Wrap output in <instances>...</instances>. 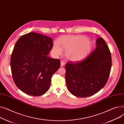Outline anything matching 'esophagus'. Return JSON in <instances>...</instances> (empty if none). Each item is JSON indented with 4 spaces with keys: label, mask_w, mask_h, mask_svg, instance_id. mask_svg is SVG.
Returning <instances> with one entry per match:
<instances>
[{
    "label": "esophagus",
    "mask_w": 124,
    "mask_h": 124,
    "mask_svg": "<svg viewBox=\"0 0 124 124\" xmlns=\"http://www.w3.org/2000/svg\"><path fill=\"white\" fill-rule=\"evenodd\" d=\"M64 65H65V62L63 61H61V66L63 67Z\"/></svg>",
    "instance_id": "34e87169"
}]
</instances>
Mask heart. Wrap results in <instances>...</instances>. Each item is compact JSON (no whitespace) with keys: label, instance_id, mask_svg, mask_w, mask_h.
<instances>
[{"label":"heart","instance_id":"b5f03b06","mask_svg":"<svg viewBox=\"0 0 124 124\" xmlns=\"http://www.w3.org/2000/svg\"><path fill=\"white\" fill-rule=\"evenodd\" d=\"M60 46L65 49V55L73 61H79L85 59L92 49V43L86 37L82 35H66L61 37L53 46L56 54L61 52Z\"/></svg>","mask_w":124,"mask_h":124}]
</instances>
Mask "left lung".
Masks as SVG:
<instances>
[{
  "mask_svg": "<svg viewBox=\"0 0 124 124\" xmlns=\"http://www.w3.org/2000/svg\"><path fill=\"white\" fill-rule=\"evenodd\" d=\"M96 48L82 61H70L65 65V80L69 91L79 97L98 92L108 81L112 67L110 51L105 41L99 37Z\"/></svg>",
  "mask_w": 124,
  "mask_h": 124,
  "instance_id": "left-lung-1",
  "label": "left lung"
}]
</instances>
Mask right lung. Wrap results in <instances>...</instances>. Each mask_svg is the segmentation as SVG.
<instances>
[{
  "instance_id": "1",
  "label": "right lung",
  "mask_w": 124,
  "mask_h": 124,
  "mask_svg": "<svg viewBox=\"0 0 124 124\" xmlns=\"http://www.w3.org/2000/svg\"><path fill=\"white\" fill-rule=\"evenodd\" d=\"M50 37L35 32L21 36L15 43L10 59L15 85L28 95L45 94L52 75L60 67V60L48 55L53 47Z\"/></svg>"
}]
</instances>
